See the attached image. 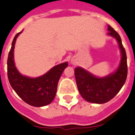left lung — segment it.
I'll list each match as a JSON object with an SVG mask.
<instances>
[{
	"mask_svg": "<svg viewBox=\"0 0 135 135\" xmlns=\"http://www.w3.org/2000/svg\"><path fill=\"white\" fill-rule=\"evenodd\" d=\"M108 35L118 42L122 59L115 72L103 78H98L81 68L74 70L77 87L85 100L96 104H103L113 98L125 83L128 74L127 56L119 35L110 26H108Z\"/></svg>",
	"mask_w": 135,
	"mask_h": 135,
	"instance_id": "8db88e82",
	"label": "left lung"
}]
</instances>
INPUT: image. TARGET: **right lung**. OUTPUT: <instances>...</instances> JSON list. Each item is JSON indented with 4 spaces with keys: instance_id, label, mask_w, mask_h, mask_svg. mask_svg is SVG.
<instances>
[{
    "instance_id": "add662e5",
    "label": "right lung",
    "mask_w": 135,
    "mask_h": 135,
    "mask_svg": "<svg viewBox=\"0 0 135 135\" xmlns=\"http://www.w3.org/2000/svg\"><path fill=\"white\" fill-rule=\"evenodd\" d=\"M21 33H17L13 38L8 55V79L13 89L26 103L36 107L48 105L55 98L59 80L68 63L59 64L40 77L29 78L22 76L16 69L13 61L15 43Z\"/></svg>"
}]
</instances>
